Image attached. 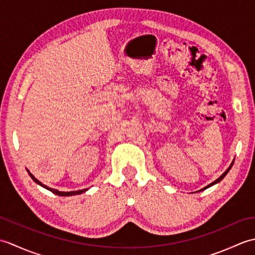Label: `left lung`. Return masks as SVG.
Instances as JSON below:
<instances>
[{"mask_svg":"<svg viewBox=\"0 0 255 255\" xmlns=\"http://www.w3.org/2000/svg\"><path fill=\"white\" fill-rule=\"evenodd\" d=\"M234 162H235V160H234V161H232V163L230 164V166L228 167V169H227V170H226V172H224V174H223V175H221L220 177H218V178H217V180H216L215 182H213V183H210V184H209V185H207V186H206L205 188H203V189H200V191H204V189H206V188H208V187H210V186H213V185H215V184H217V183H219V182H220L221 180H223V178H224V177H225V176H226L227 174H228V172L230 171V169H231V167H232V165H234Z\"/></svg>","mask_w":255,"mask_h":255,"instance_id":"1","label":"left lung"}]
</instances>
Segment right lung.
<instances>
[{
	"instance_id": "add662e5",
	"label": "right lung",
	"mask_w": 255,
	"mask_h": 255,
	"mask_svg": "<svg viewBox=\"0 0 255 255\" xmlns=\"http://www.w3.org/2000/svg\"><path fill=\"white\" fill-rule=\"evenodd\" d=\"M27 172H28V174L30 175V177L32 178V180H34L38 185H40V186H42V187H45L46 189H48V191H50V192H52L53 194H56V195H59V196H72V195H78V194H82V193H84V192H86L88 191V188H85V189H80V191H72V192H60V191H57V189H55V188H51V187H48V186H46L45 184H42L41 182H39L37 180V178L31 174V173L27 170Z\"/></svg>"
}]
</instances>
